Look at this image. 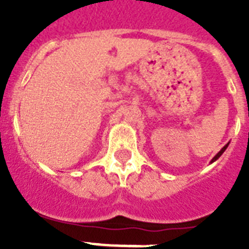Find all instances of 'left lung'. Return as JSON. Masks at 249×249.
<instances>
[{
  "label": "left lung",
  "instance_id": "1",
  "mask_svg": "<svg viewBox=\"0 0 249 249\" xmlns=\"http://www.w3.org/2000/svg\"><path fill=\"white\" fill-rule=\"evenodd\" d=\"M228 144H229V143H228ZM228 144H226V146H224V147L221 148V151L218 152V154H217V155L214 156V158H213V159H212V163H213V161H216V160L218 159V158H220V156L222 155V154H224V151H225V150H226V148H228Z\"/></svg>",
  "mask_w": 249,
  "mask_h": 249
}]
</instances>
